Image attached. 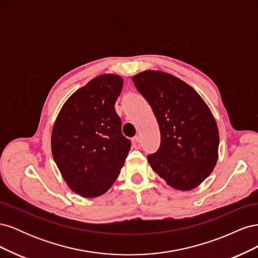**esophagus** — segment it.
<instances>
[{"instance_id":"34e87169","label":"esophagus","mask_w":258,"mask_h":258,"mask_svg":"<svg viewBox=\"0 0 258 258\" xmlns=\"http://www.w3.org/2000/svg\"><path fill=\"white\" fill-rule=\"evenodd\" d=\"M132 146H134L136 150H139V148L141 147V140H140L139 137L132 139Z\"/></svg>"}]
</instances>
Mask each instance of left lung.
<instances>
[{"label": "left lung", "instance_id": "1", "mask_svg": "<svg viewBox=\"0 0 258 258\" xmlns=\"http://www.w3.org/2000/svg\"><path fill=\"white\" fill-rule=\"evenodd\" d=\"M158 121L160 147L147 157L152 169L177 190L196 188L212 172L218 158L217 123L198 92L162 71L132 76Z\"/></svg>", "mask_w": 258, "mask_h": 258}]
</instances>
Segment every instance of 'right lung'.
Returning <instances> with one entry per match:
<instances>
[{"label": "right lung", "instance_id": "add662e5", "mask_svg": "<svg viewBox=\"0 0 258 258\" xmlns=\"http://www.w3.org/2000/svg\"><path fill=\"white\" fill-rule=\"evenodd\" d=\"M122 84L116 74L95 77L66 101L53 123V160L81 197H99L110 189L130 151L115 111Z\"/></svg>", "mask_w": 258, "mask_h": 258}]
</instances>
